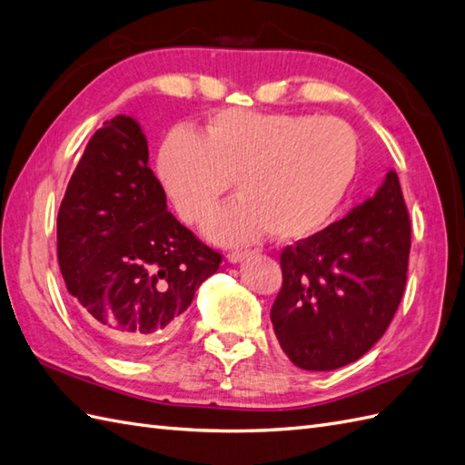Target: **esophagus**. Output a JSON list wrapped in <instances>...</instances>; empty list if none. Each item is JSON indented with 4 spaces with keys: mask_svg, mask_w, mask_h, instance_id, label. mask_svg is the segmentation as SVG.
<instances>
[{
    "mask_svg": "<svg viewBox=\"0 0 465 465\" xmlns=\"http://www.w3.org/2000/svg\"><path fill=\"white\" fill-rule=\"evenodd\" d=\"M249 255H252V252H232L228 253V261L230 263H242V261L247 259Z\"/></svg>",
    "mask_w": 465,
    "mask_h": 465,
    "instance_id": "esophagus-1",
    "label": "esophagus"
}]
</instances>
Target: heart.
Listing matches in <instances>:
<instances>
[{
	"label": "heart",
	"mask_w": 465,
	"mask_h": 465,
	"mask_svg": "<svg viewBox=\"0 0 465 465\" xmlns=\"http://www.w3.org/2000/svg\"><path fill=\"white\" fill-rule=\"evenodd\" d=\"M360 169V141L340 119L220 110L204 135L173 129L157 174L183 222L194 225L216 208L232 181L240 198L206 223L212 242L237 245L265 232L304 242L336 218Z\"/></svg>",
	"instance_id": "heart-1"
}]
</instances>
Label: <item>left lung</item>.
<instances>
[{"label":"left lung","instance_id":"left-lung-1","mask_svg":"<svg viewBox=\"0 0 465 465\" xmlns=\"http://www.w3.org/2000/svg\"><path fill=\"white\" fill-rule=\"evenodd\" d=\"M409 253L411 220L395 171L346 218L284 249L271 322L289 360L331 371L371 350L402 299Z\"/></svg>","mask_w":465,"mask_h":465}]
</instances>
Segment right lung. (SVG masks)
I'll use <instances>...</instances> for the list:
<instances>
[{"label": "right lung", "instance_id": "right-lung-1", "mask_svg": "<svg viewBox=\"0 0 465 465\" xmlns=\"http://www.w3.org/2000/svg\"><path fill=\"white\" fill-rule=\"evenodd\" d=\"M147 137L129 115L92 135L56 218L68 292L122 355L137 357L174 330L222 257L171 212L149 169Z\"/></svg>", "mask_w": 465, "mask_h": 465}]
</instances>
